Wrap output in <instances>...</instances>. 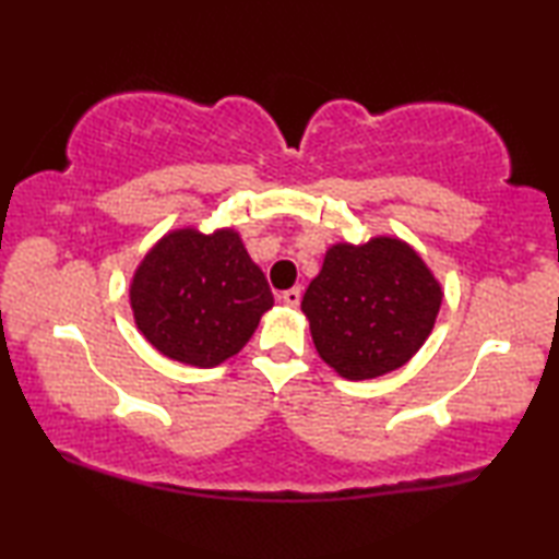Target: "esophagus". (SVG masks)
Returning <instances> with one entry per match:
<instances>
[{
  "instance_id": "34e87169",
  "label": "esophagus",
  "mask_w": 559,
  "mask_h": 559,
  "mask_svg": "<svg viewBox=\"0 0 559 559\" xmlns=\"http://www.w3.org/2000/svg\"><path fill=\"white\" fill-rule=\"evenodd\" d=\"M281 300L286 302L288 308H296L298 302H300V288H288V290H283V293H281Z\"/></svg>"
}]
</instances>
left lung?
I'll list each match as a JSON object with an SVG mask.
<instances>
[{
	"instance_id": "left-lung-1",
	"label": "left lung",
	"mask_w": 559,
	"mask_h": 559,
	"mask_svg": "<svg viewBox=\"0 0 559 559\" xmlns=\"http://www.w3.org/2000/svg\"><path fill=\"white\" fill-rule=\"evenodd\" d=\"M441 283L400 236L330 246L300 310L320 359L345 380H374L419 353L441 308Z\"/></svg>"
}]
</instances>
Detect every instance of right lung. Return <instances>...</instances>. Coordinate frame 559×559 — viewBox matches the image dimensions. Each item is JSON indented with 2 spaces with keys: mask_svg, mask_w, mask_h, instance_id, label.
<instances>
[{
  "mask_svg": "<svg viewBox=\"0 0 559 559\" xmlns=\"http://www.w3.org/2000/svg\"><path fill=\"white\" fill-rule=\"evenodd\" d=\"M130 308L159 355L206 370L249 343L273 293L231 226L212 234L179 226L138 263Z\"/></svg>",
  "mask_w": 559,
  "mask_h": 559,
  "instance_id": "add662e5",
  "label": "right lung"
}]
</instances>
